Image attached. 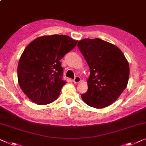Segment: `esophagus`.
<instances>
[{
    "mask_svg": "<svg viewBox=\"0 0 146 146\" xmlns=\"http://www.w3.org/2000/svg\"><path fill=\"white\" fill-rule=\"evenodd\" d=\"M80 81H81V79H80V78L79 76H76L73 80V82H74L75 84H78L79 82H80Z\"/></svg>",
    "mask_w": 146,
    "mask_h": 146,
    "instance_id": "1",
    "label": "esophagus"
}]
</instances>
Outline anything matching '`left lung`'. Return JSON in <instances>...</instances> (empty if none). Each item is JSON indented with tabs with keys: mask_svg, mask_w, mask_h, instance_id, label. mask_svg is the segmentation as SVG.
<instances>
[{
	"mask_svg": "<svg viewBox=\"0 0 146 146\" xmlns=\"http://www.w3.org/2000/svg\"><path fill=\"white\" fill-rule=\"evenodd\" d=\"M89 67L88 90L81 98L96 109L108 107L119 98L126 88L129 64L121 50L99 38L84 39L78 43Z\"/></svg>",
	"mask_w": 146,
	"mask_h": 146,
	"instance_id": "left-lung-1",
	"label": "left lung"
}]
</instances>
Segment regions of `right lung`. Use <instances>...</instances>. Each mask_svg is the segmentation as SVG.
Instances as JSON below:
<instances>
[{"label": "right lung", "instance_id": "add662e5", "mask_svg": "<svg viewBox=\"0 0 146 146\" xmlns=\"http://www.w3.org/2000/svg\"><path fill=\"white\" fill-rule=\"evenodd\" d=\"M68 35H43L25 48L18 65V84L32 102L47 105L56 100L66 82L60 60L76 45Z\"/></svg>", "mask_w": 146, "mask_h": 146}]
</instances>
